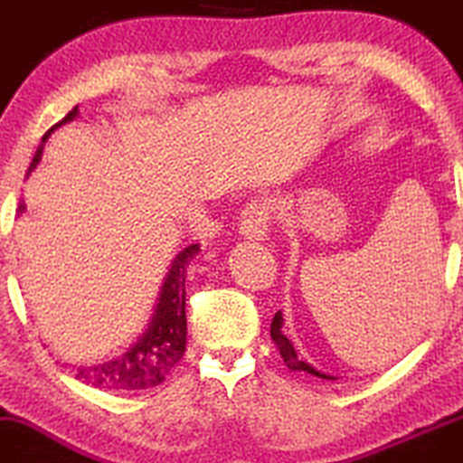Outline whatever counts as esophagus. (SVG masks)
Listing matches in <instances>:
<instances>
[{"instance_id": "34e87169", "label": "esophagus", "mask_w": 463, "mask_h": 463, "mask_svg": "<svg viewBox=\"0 0 463 463\" xmlns=\"http://www.w3.org/2000/svg\"><path fill=\"white\" fill-rule=\"evenodd\" d=\"M271 213L273 210L269 201H253V203L246 205L240 222L241 237L250 241L267 240L269 231H271Z\"/></svg>"}]
</instances>
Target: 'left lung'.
I'll return each mask as SVG.
<instances>
[{
	"mask_svg": "<svg viewBox=\"0 0 463 463\" xmlns=\"http://www.w3.org/2000/svg\"><path fill=\"white\" fill-rule=\"evenodd\" d=\"M282 323H285L282 321V312H276V317H273V321H271V339H273V344L278 345V351H280V357L285 360L287 369L305 371V373L317 375V378H321V380H336V378H332V375L317 371L312 364H307V362L300 360L298 353H296V348H294V344H291V341L287 339L285 332H282Z\"/></svg>",
	"mask_w": 463,
	"mask_h": 463,
	"instance_id": "obj_1",
	"label": "left lung"
}]
</instances>
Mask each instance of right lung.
<instances>
[{
    "label": "right lung",
    "mask_w": 463,
    "mask_h": 463,
    "mask_svg": "<svg viewBox=\"0 0 463 463\" xmlns=\"http://www.w3.org/2000/svg\"><path fill=\"white\" fill-rule=\"evenodd\" d=\"M76 118H79V106L71 112H67L62 122H58L56 127H52L44 133L43 142H40L33 160H31L26 176L38 167L40 158H43L44 142L49 140V136L58 127H62V124L74 122ZM24 210L26 205L22 201L17 214H22ZM199 250V244H190L172 260V267H169L163 287H160L154 317L146 323L145 332L137 336L136 344L127 353L112 357L108 362H101V364L79 366L76 369V380L92 384L97 389H106V392H137V389L158 387L167 378L169 371L181 362L183 353H185V276L187 264L196 258Z\"/></svg>",
    "instance_id": "right-lung-1"
}]
</instances>
